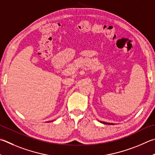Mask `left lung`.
<instances>
[{"label": "left lung", "instance_id": "obj_1", "mask_svg": "<svg viewBox=\"0 0 155 155\" xmlns=\"http://www.w3.org/2000/svg\"><path fill=\"white\" fill-rule=\"evenodd\" d=\"M101 123H104V124H106V125H114L113 123H106V122H102V121H100Z\"/></svg>", "mask_w": 155, "mask_h": 155}]
</instances>
